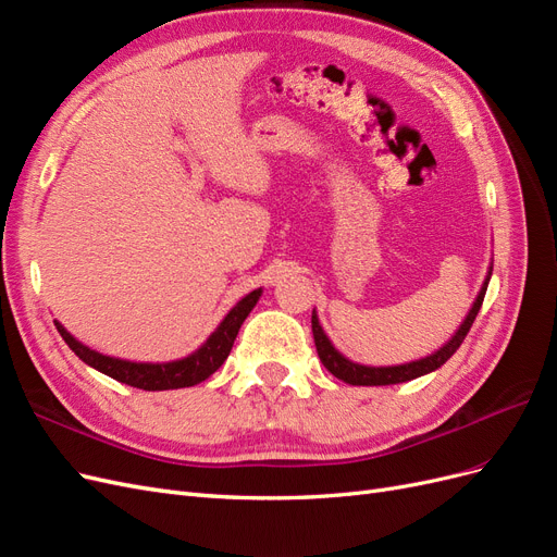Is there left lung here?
<instances>
[{
	"label": "left lung",
	"mask_w": 557,
	"mask_h": 557,
	"mask_svg": "<svg viewBox=\"0 0 557 557\" xmlns=\"http://www.w3.org/2000/svg\"><path fill=\"white\" fill-rule=\"evenodd\" d=\"M491 276H493V267H487V276L481 285V290L474 299V305H471L469 313L465 315V320L460 323V327L455 330V334L450 336V339L442 346L436 348L434 352H430V356L420 358V360H411V362H404V364H387V367H372V364H360V362H352L348 360L344 352H339L334 348V344L330 342V336L325 334L323 325H320L318 320V313L313 309V315H311V330H313V342H315V350H318V358L320 362L325 364V369L330 374H334L336 379H342L344 383H350V385H393V383H404V381H411V379H418V376H425L430 372H434V369H440L455 350L460 348V344L465 342V336L471 327V323L476 320V313L483 305V297H485V290H487V283H491Z\"/></svg>",
	"instance_id": "1"
}]
</instances>
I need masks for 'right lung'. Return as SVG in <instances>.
I'll list each match as a JSON object with an SVG mask.
<instances>
[{"label":"right lung","instance_id":"add662e5","mask_svg":"<svg viewBox=\"0 0 557 557\" xmlns=\"http://www.w3.org/2000/svg\"><path fill=\"white\" fill-rule=\"evenodd\" d=\"M260 295H262V288L242 297L237 305L230 309V313L221 320V325L209 334V339L205 344H201L195 352H190V356L172 360V362H132V360L111 358V356H104V352L92 350L86 344H81L74 334L64 330L62 323H58V320H55V327L62 334L66 346H70L88 367L97 369V372H102L125 385L141 387V391H178V387H190L207 381L215 369L227 360L234 339H237L239 334V327L246 320V315L252 311V307L258 305Z\"/></svg>","mask_w":557,"mask_h":557}]
</instances>
